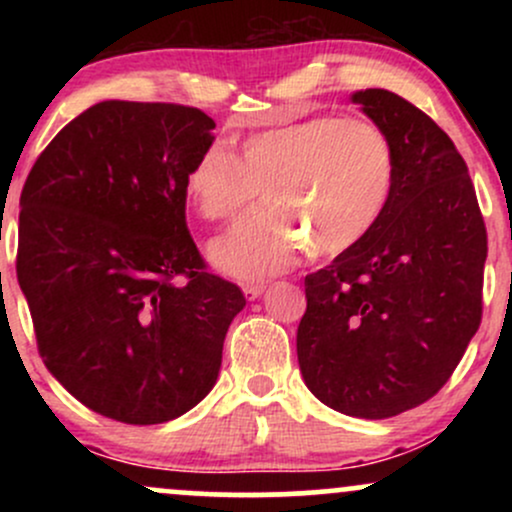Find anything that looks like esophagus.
Masks as SVG:
<instances>
[{"label": "esophagus", "instance_id": "1", "mask_svg": "<svg viewBox=\"0 0 512 512\" xmlns=\"http://www.w3.org/2000/svg\"><path fill=\"white\" fill-rule=\"evenodd\" d=\"M264 289H267V286H264V284H245L243 286V293H245V298H248V301H255V298L262 296Z\"/></svg>", "mask_w": 512, "mask_h": 512}]
</instances>
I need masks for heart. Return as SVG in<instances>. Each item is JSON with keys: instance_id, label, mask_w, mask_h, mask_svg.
<instances>
[{"instance_id": "1", "label": "heart", "mask_w": 512, "mask_h": 512, "mask_svg": "<svg viewBox=\"0 0 512 512\" xmlns=\"http://www.w3.org/2000/svg\"><path fill=\"white\" fill-rule=\"evenodd\" d=\"M390 137L375 122L320 115L250 134L236 156L209 146L187 173V195L202 219L231 221L264 190L252 211L211 243V262L243 281L289 269L315 243L339 255L383 219L395 190Z\"/></svg>"}]
</instances>
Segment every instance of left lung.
I'll list each match as a JSON object with an SVG mask.
<instances>
[{
	"label": "left lung",
	"mask_w": 512,
	"mask_h": 512,
	"mask_svg": "<svg viewBox=\"0 0 512 512\" xmlns=\"http://www.w3.org/2000/svg\"><path fill=\"white\" fill-rule=\"evenodd\" d=\"M351 101L390 137L395 190L361 243L305 276L296 349L322 404L390 419L436 395L477 334L489 248L467 163L448 134L385 88Z\"/></svg>",
	"instance_id": "obj_1"
}]
</instances>
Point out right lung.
<instances>
[{
    "label": "right lung",
    "mask_w": 512,
    "mask_h": 512,
    "mask_svg": "<svg viewBox=\"0 0 512 512\" xmlns=\"http://www.w3.org/2000/svg\"><path fill=\"white\" fill-rule=\"evenodd\" d=\"M216 122L103 101L45 146L21 192L16 276L43 363L88 409L149 426L202 402L243 291L187 231V173Z\"/></svg>",
    "instance_id": "right-lung-1"
}]
</instances>
